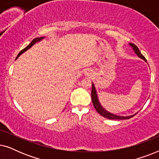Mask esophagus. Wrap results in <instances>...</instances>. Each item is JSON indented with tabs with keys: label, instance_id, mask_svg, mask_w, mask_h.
I'll list each match as a JSON object with an SVG mask.
<instances>
[{
	"label": "esophagus",
	"instance_id": "1",
	"mask_svg": "<svg viewBox=\"0 0 159 159\" xmlns=\"http://www.w3.org/2000/svg\"><path fill=\"white\" fill-rule=\"evenodd\" d=\"M84 75L88 76V77H91V76L93 75L92 71H91L90 69H85V71H84Z\"/></svg>",
	"mask_w": 159,
	"mask_h": 159
}]
</instances>
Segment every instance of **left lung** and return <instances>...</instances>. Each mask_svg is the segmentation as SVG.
Returning <instances> with one entry per match:
<instances>
[{
  "mask_svg": "<svg viewBox=\"0 0 159 159\" xmlns=\"http://www.w3.org/2000/svg\"><path fill=\"white\" fill-rule=\"evenodd\" d=\"M129 46L132 48V50H133L134 53H135L139 58H141V59H143V61H145V62H147V60L145 59V58L142 55V53H140V50L138 49V48L135 45L133 44V43H129ZM91 97H92L93 104V106H94L95 110L97 111V112L99 114H101L102 116L105 117V118H107L108 119H117V120H118V119H119V120L128 119L132 118V117H133L136 114H138V113H136V114L130 115V116H119V115L111 114V112L106 111L105 108H104L103 106H101V103H100L99 99H98V94H97V90H96V89H95V84L93 82H92V91H91Z\"/></svg>",
  "mask_w": 159,
  "mask_h": 159,
  "instance_id": "1",
  "label": "left lung"
}]
</instances>
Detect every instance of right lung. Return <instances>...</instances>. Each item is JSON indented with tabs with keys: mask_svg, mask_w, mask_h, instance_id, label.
<instances>
[{
	"mask_svg": "<svg viewBox=\"0 0 159 159\" xmlns=\"http://www.w3.org/2000/svg\"><path fill=\"white\" fill-rule=\"evenodd\" d=\"M45 38V37H40V38H34V40H32V42L30 43L29 45H27V46L26 47L25 49H23L22 51H21L20 52H19V53L18 54V56H17L16 58H18L19 57V56H20L21 55V54L24 53L25 51H27V50H29V49L30 48H32V46H33V45H34V44H35V43H39V42H40V41H42Z\"/></svg>",
	"mask_w": 159,
	"mask_h": 159,
	"instance_id": "obj_1",
	"label": "right lung"
}]
</instances>
